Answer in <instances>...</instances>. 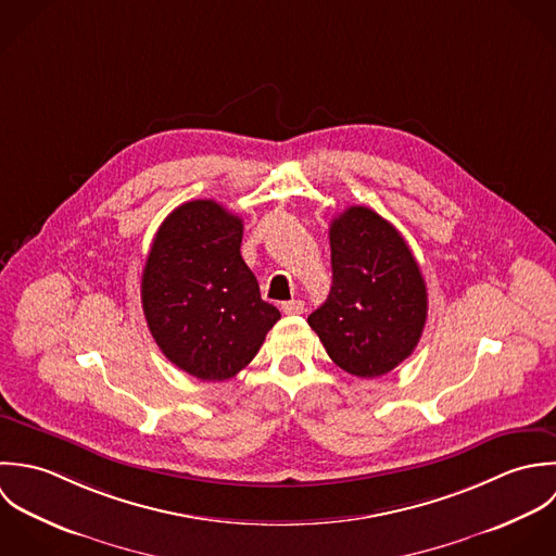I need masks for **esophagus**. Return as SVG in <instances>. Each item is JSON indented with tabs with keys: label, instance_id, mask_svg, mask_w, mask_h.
<instances>
[{
	"label": "esophagus",
	"instance_id": "esophagus-1",
	"mask_svg": "<svg viewBox=\"0 0 556 556\" xmlns=\"http://www.w3.org/2000/svg\"><path fill=\"white\" fill-rule=\"evenodd\" d=\"M281 312L288 314V316H299L305 312V303L303 301H288V303H281Z\"/></svg>",
	"mask_w": 556,
	"mask_h": 556
}]
</instances>
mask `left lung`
Here are the masks:
<instances>
[{"instance_id": "obj_1", "label": "left lung", "mask_w": 556, "mask_h": 556, "mask_svg": "<svg viewBox=\"0 0 556 556\" xmlns=\"http://www.w3.org/2000/svg\"><path fill=\"white\" fill-rule=\"evenodd\" d=\"M333 286L309 318L334 363L358 378H378L417 348L428 290L404 236L378 213L350 206L329 229Z\"/></svg>"}]
</instances>
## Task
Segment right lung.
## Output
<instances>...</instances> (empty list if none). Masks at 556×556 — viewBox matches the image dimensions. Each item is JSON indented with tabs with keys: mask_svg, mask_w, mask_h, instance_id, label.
<instances>
[{
	"mask_svg": "<svg viewBox=\"0 0 556 556\" xmlns=\"http://www.w3.org/2000/svg\"><path fill=\"white\" fill-rule=\"evenodd\" d=\"M242 219L213 200L161 223L141 275V305L161 352L182 371L222 382L247 367L281 318L240 255Z\"/></svg>",
	"mask_w": 556,
	"mask_h": 556,
	"instance_id": "add662e5",
	"label": "right lung"
}]
</instances>
